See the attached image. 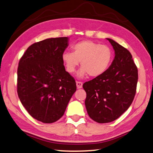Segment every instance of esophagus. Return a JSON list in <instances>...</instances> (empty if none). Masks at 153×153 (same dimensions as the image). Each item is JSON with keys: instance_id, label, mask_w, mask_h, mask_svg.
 <instances>
[{"instance_id": "obj_1", "label": "esophagus", "mask_w": 153, "mask_h": 153, "mask_svg": "<svg viewBox=\"0 0 153 153\" xmlns=\"http://www.w3.org/2000/svg\"><path fill=\"white\" fill-rule=\"evenodd\" d=\"M77 88H81L82 87V82H79V81H76V82Z\"/></svg>"}]
</instances>
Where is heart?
I'll return each instance as SVG.
<instances>
[{
	"instance_id": "b5f03b06",
	"label": "heart",
	"mask_w": 153,
	"mask_h": 153,
	"mask_svg": "<svg viewBox=\"0 0 153 153\" xmlns=\"http://www.w3.org/2000/svg\"><path fill=\"white\" fill-rule=\"evenodd\" d=\"M73 53L65 52L62 56L66 70L73 73L79 65L82 67L79 76L82 77L87 73L91 76L101 75L107 70L112 59V51L105 45L92 41H82L72 47Z\"/></svg>"
}]
</instances>
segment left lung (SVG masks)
<instances>
[{
	"mask_svg": "<svg viewBox=\"0 0 153 153\" xmlns=\"http://www.w3.org/2000/svg\"><path fill=\"white\" fill-rule=\"evenodd\" d=\"M115 53L111 65L101 75L85 82L88 116L99 123L117 119L131 106L136 94L138 69L130 52L111 39Z\"/></svg>",
	"mask_w": 153,
	"mask_h": 153,
	"instance_id": "obj_1",
	"label": "left lung"
}]
</instances>
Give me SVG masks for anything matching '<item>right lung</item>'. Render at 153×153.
I'll list each match as a JSON object with an SVG mask.
<instances>
[{
  "label": "right lung",
  "instance_id": "1",
  "mask_svg": "<svg viewBox=\"0 0 153 153\" xmlns=\"http://www.w3.org/2000/svg\"><path fill=\"white\" fill-rule=\"evenodd\" d=\"M68 40L59 37L34 43L19 60V98L30 116L42 123L60 119L76 90L75 80L62 60Z\"/></svg>",
  "mask_w": 153,
  "mask_h": 153
}]
</instances>
